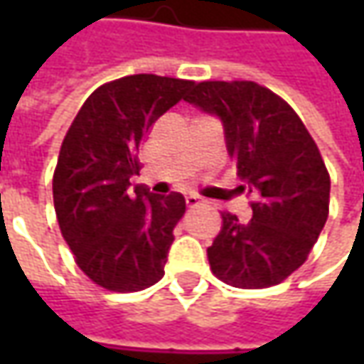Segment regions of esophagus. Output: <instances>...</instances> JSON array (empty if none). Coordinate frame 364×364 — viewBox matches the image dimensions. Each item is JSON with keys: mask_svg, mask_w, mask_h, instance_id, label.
I'll list each match as a JSON object with an SVG mask.
<instances>
[{"mask_svg": "<svg viewBox=\"0 0 364 364\" xmlns=\"http://www.w3.org/2000/svg\"><path fill=\"white\" fill-rule=\"evenodd\" d=\"M200 204H203V198H198V196H194V194H192V196H186V206H188V208H196V206H200Z\"/></svg>", "mask_w": 364, "mask_h": 364, "instance_id": "obj_1", "label": "esophagus"}]
</instances>
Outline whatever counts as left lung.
Here are the masks:
<instances>
[{"label":"left lung","mask_w":364,"mask_h":364,"mask_svg":"<svg viewBox=\"0 0 364 364\" xmlns=\"http://www.w3.org/2000/svg\"><path fill=\"white\" fill-rule=\"evenodd\" d=\"M184 99L220 117L237 174L257 196L249 223L220 213L223 227L206 249L210 269L241 289L282 284L304 265L328 218L320 149L298 113L253 80L192 82Z\"/></svg>","instance_id":"obj_1"}]
</instances>
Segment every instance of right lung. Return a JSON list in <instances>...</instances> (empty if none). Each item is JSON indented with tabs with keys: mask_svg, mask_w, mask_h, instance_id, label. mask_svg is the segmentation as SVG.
<instances>
[{
	"mask_svg": "<svg viewBox=\"0 0 364 364\" xmlns=\"http://www.w3.org/2000/svg\"><path fill=\"white\" fill-rule=\"evenodd\" d=\"M192 80L132 75L101 85L64 135L52 178L54 210L82 273L109 291H139L164 277L180 192L129 190L149 127L186 97Z\"/></svg>",
	"mask_w": 364,
	"mask_h": 364,
	"instance_id": "1",
	"label": "right lung"
}]
</instances>
